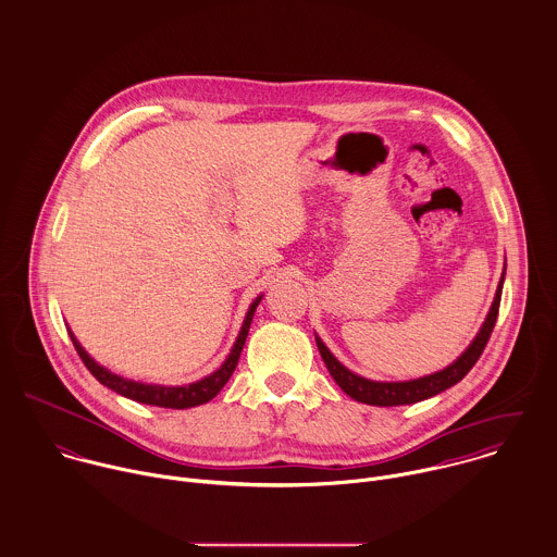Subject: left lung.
<instances>
[{"label":"left lung","instance_id":"obj_1","mask_svg":"<svg viewBox=\"0 0 557 557\" xmlns=\"http://www.w3.org/2000/svg\"><path fill=\"white\" fill-rule=\"evenodd\" d=\"M504 277H506V269L502 273V280H499L493 306L488 310V317L482 323L478 336L462 351V356L458 360H454L449 367H445L443 371H436L432 375H423L419 380H408V382H375V380H367V377L349 371L345 364H341L334 358V354L325 347V343L319 336H314L319 354H321L330 375L334 377V382L351 399H356L360 404L388 408V406H410V404H419L423 399H430V397H434V395L456 386L473 369V364L480 360V356H482V351H484V347H486V343H488V338L493 334V327L497 323L499 304H502V290H504Z\"/></svg>","mask_w":557,"mask_h":557}]
</instances>
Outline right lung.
Here are the masks:
<instances>
[{
    "instance_id": "1",
    "label": "right lung",
    "mask_w": 557,
    "mask_h": 557,
    "mask_svg": "<svg viewBox=\"0 0 557 557\" xmlns=\"http://www.w3.org/2000/svg\"><path fill=\"white\" fill-rule=\"evenodd\" d=\"M262 301V295L253 299V304L249 306L247 314H245V321H243V327L238 332V338L230 351V356L225 358V362L210 375H206L203 380L199 382H193V384H186V386H160V384H143V382H134V380H127V377H121L112 371H108L106 367L97 364L86 351L84 347L77 343V338L73 336V332L69 330V336L73 341V347L75 351L79 354L82 362L86 364V369L92 373V377L108 386L110 391L119 393L121 397H127L132 401H138V404H147V406H158V408H171V410H186V408H195V406H201V404H208L210 399H214L221 388L227 384V380L232 377L236 364H238V358H240V351L245 347V341H247V334H249V325L253 321V312L258 308V304Z\"/></svg>"
}]
</instances>
